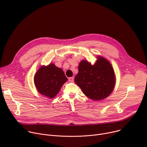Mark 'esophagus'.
<instances>
[{
    "instance_id": "1",
    "label": "esophagus",
    "mask_w": 147,
    "mask_h": 147,
    "mask_svg": "<svg viewBox=\"0 0 147 147\" xmlns=\"http://www.w3.org/2000/svg\"><path fill=\"white\" fill-rule=\"evenodd\" d=\"M68 80H69V81L70 82H73L74 81V77H69Z\"/></svg>"
}]
</instances>
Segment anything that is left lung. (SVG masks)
I'll use <instances>...</instances> for the list:
<instances>
[{
    "mask_svg": "<svg viewBox=\"0 0 147 147\" xmlns=\"http://www.w3.org/2000/svg\"><path fill=\"white\" fill-rule=\"evenodd\" d=\"M74 82L87 97L98 101L108 97L113 91L115 74L110 62L98 57L93 65L87 61L80 62Z\"/></svg>",
    "mask_w": 147,
    "mask_h": 147,
    "instance_id": "8db88e82",
    "label": "left lung"
}]
</instances>
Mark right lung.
<instances>
[{
	"instance_id": "add662e5",
	"label": "right lung",
	"mask_w": 147,
	"mask_h": 147,
	"mask_svg": "<svg viewBox=\"0 0 147 147\" xmlns=\"http://www.w3.org/2000/svg\"><path fill=\"white\" fill-rule=\"evenodd\" d=\"M67 80V78L62 69L54 64L41 67L34 78L38 91L49 98H54Z\"/></svg>"
}]
</instances>
